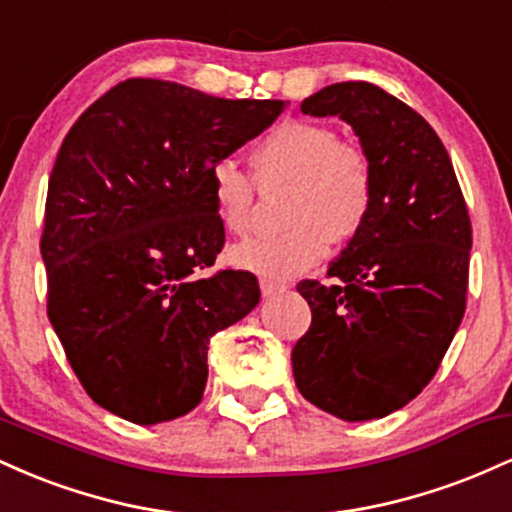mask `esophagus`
I'll return each instance as SVG.
<instances>
[{
    "label": "esophagus",
    "mask_w": 512,
    "mask_h": 512,
    "mask_svg": "<svg viewBox=\"0 0 512 512\" xmlns=\"http://www.w3.org/2000/svg\"><path fill=\"white\" fill-rule=\"evenodd\" d=\"M260 289H262V296L269 298V296H276V293L286 291L289 286L284 284V281H272V279H262L260 281Z\"/></svg>",
    "instance_id": "1"
}]
</instances>
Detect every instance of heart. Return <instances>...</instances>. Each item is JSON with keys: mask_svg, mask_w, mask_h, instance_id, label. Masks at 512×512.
I'll use <instances>...</instances> for the list:
<instances>
[{"mask_svg": "<svg viewBox=\"0 0 512 512\" xmlns=\"http://www.w3.org/2000/svg\"><path fill=\"white\" fill-rule=\"evenodd\" d=\"M250 163L262 187L291 185L284 207L289 228L236 245V267L267 279H291L315 267L330 243H349L366 228L375 204L373 163L361 146L339 142L332 127L281 122L252 146ZM209 192L221 226L245 236L255 211V182L231 161H221L209 173Z\"/></svg>", "mask_w": 512, "mask_h": 512, "instance_id": "obj_1", "label": "heart"}]
</instances>
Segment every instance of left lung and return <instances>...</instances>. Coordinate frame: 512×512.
<instances>
[{"label":"left lung","mask_w":512,"mask_h":512,"mask_svg":"<svg viewBox=\"0 0 512 512\" xmlns=\"http://www.w3.org/2000/svg\"><path fill=\"white\" fill-rule=\"evenodd\" d=\"M303 115H337L375 170L370 219L327 269L303 279L308 332L291 351L298 392L344 421L383 419L431 383L467 308L472 221L433 127L366 81L325 86Z\"/></svg>","instance_id":"left-lung-1"}]
</instances>
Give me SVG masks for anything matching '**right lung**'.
Instances as JSON below:
<instances>
[{"label": "right lung", "instance_id": "obj_1", "mask_svg": "<svg viewBox=\"0 0 512 512\" xmlns=\"http://www.w3.org/2000/svg\"><path fill=\"white\" fill-rule=\"evenodd\" d=\"M281 110L127 79L64 137L40 238L48 317L88 397L115 416L151 426L195 409L209 339L260 303L255 274H192L226 240L211 168Z\"/></svg>", "mask_w": 512, "mask_h": 512}]
</instances>
